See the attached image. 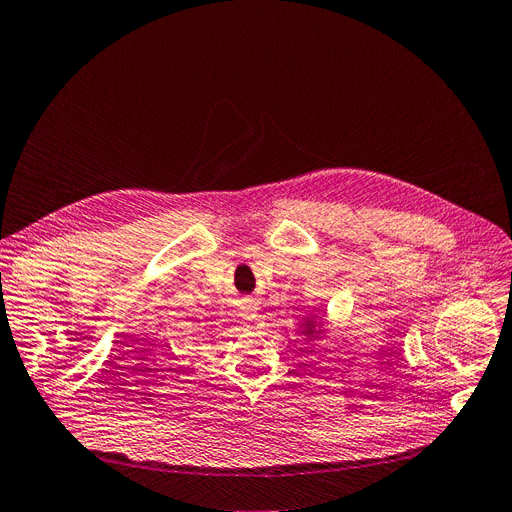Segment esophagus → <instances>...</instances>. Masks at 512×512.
Returning a JSON list of instances; mask_svg holds the SVG:
<instances>
[{
    "instance_id": "1",
    "label": "esophagus",
    "mask_w": 512,
    "mask_h": 512,
    "mask_svg": "<svg viewBox=\"0 0 512 512\" xmlns=\"http://www.w3.org/2000/svg\"><path fill=\"white\" fill-rule=\"evenodd\" d=\"M239 312L246 321H254L256 319V300L254 298H241L239 300Z\"/></svg>"
}]
</instances>
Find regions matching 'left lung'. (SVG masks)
Returning a JSON list of instances; mask_svg holds the SVG:
<instances>
[{"mask_svg":"<svg viewBox=\"0 0 512 512\" xmlns=\"http://www.w3.org/2000/svg\"><path fill=\"white\" fill-rule=\"evenodd\" d=\"M316 329L321 331V325L316 327V321L312 319V316H310V319H306V321H304V333H306V335H310V337H312V335H316Z\"/></svg>","mask_w":512,"mask_h":512,"instance_id":"8db88e82","label":"left lung"}]
</instances>
